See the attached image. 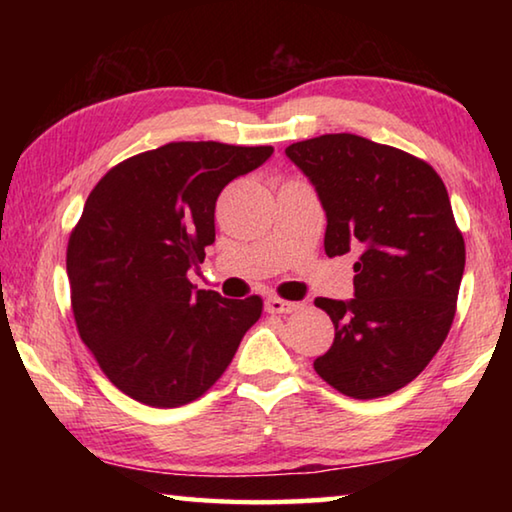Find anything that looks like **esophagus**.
<instances>
[{
	"instance_id": "esophagus-1",
	"label": "esophagus",
	"mask_w": 512,
	"mask_h": 512,
	"mask_svg": "<svg viewBox=\"0 0 512 512\" xmlns=\"http://www.w3.org/2000/svg\"><path fill=\"white\" fill-rule=\"evenodd\" d=\"M298 309V302L291 300H282L277 296H271L266 300V311L268 314H291V311Z\"/></svg>"
}]
</instances>
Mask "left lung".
Listing matches in <instances>:
<instances>
[{
    "label": "left lung",
    "instance_id": "obj_1",
    "mask_svg": "<svg viewBox=\"0 0 512 512\" xmlns=\"http://www.w3.org/2000/svg\"><path fill=\"white\" fill-rule=\"evenodd\" d=\"M284 153L323 203L325 253H361L354 298H316L334 343L314 370L354 400L400 391L427 368L456 314L465 241L445 183L415 155L352 133L311 137Z\"/></svg>",
    "mask_w": 512,
    "mask_h": 512
}]
</instances>
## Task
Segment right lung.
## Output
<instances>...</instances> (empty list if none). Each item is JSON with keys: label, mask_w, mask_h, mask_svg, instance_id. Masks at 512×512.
Returning <instances> with one entry per match:
<instances>
[{"label": "right lung", "mask_w": 512, "mask_h": 512, "mask_svg": "<svg viewBox=\"0 0 512 512\" xmlns=\"http://www.w3.org/2000/svg\"><path fill=\"white\" fill-rule=\"evenodd\" d=\"M273 146L169 142L103 176L67 244L81 341L112 384L155 409L210 391L262 316L259 296L194 291L187 271L214 244L221 189Z\"/></svg>", "instance_id": "1"}]
</instances>
